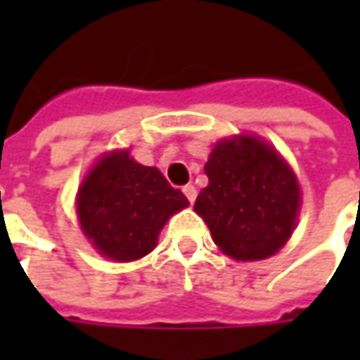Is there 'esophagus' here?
<instances>
[{"label": "esophagus", "instance_id": "obj_1", "mask_svg": "<svg viewBox=\"0 0 360 360\" xmlns=\"http://www.w3.org/2000/svg\"><path fill=\"white\" fill-rule=\"evenodd\" d=\"M182 192H184V196H186L190 204L196 200V188L192 186V184H186V186L182 188Z\"/></svg>", "mask_w": 360, "mask_h": 360}]
</instances>
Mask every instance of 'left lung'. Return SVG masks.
Returning <instances> with one entry per match:
<instances>
[{
	"mask_svg": "<svg viewBox=\"0 0 360 360\" xmlns=\"http://www.w3.org/2000/svg\"><path fill=\"white\" fill-rule=\"evenodd\" d=\"M208 186L194 210L234 260L276 255L297 226L300 186L281 154L256 136L220 140L204 166Z\"/></svg>",
	"mask_w": 360,
	"mask_h": 360,
	"instance_id": "1",
	"label": "left lung"
}]
</instances>
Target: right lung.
I'll return each instance as SVG.
<instances>
[{
    "label": "right lung",
    "mask_w": 360,
    "mask_h": 360,
    "mask_svg": "<svg viewBox=\"0 0 360 360\" xmlns=\"http://www.w3.org/2000/svg\"><path fill=\"white\" fill-rule=\"evenodd\" d=\"M77 218L94 248L110 260L131 262L154 250L168 218L188 198L158 168L142 166L128 150L96 162L77 190Z\"/></svg>",
    "instance_id": "1"
}]
</instances>
